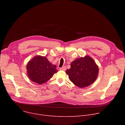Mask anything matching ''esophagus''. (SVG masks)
<instances>
[{"label":"esophagus","instance_id":"obj_1","mask_svg":"<svg viewBox=\"0 0 125 125\" xmlns=\"http://www.w3.org/2000/svg\"><path fill=\"white\" fill-rule=\"evenodd\" d=\"M66 69V66H63L61 68H60V70H63V71H65Z\"/></svg>","mask_w":125,"mask_h":125}]
</instances>
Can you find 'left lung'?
Returning <instances> with one entry per match:
<instances>
[{"mask_svg": "<svg viewBox=\"0 0 125 125\" xmlns=\"http://www.w3.org/2000/svg\"><path fill=\"white\" fill-rule=\"evenodd\" d=\"M70 81L76 86L83 88L92 84L98 74V67L90 56L76 59L66 70Z\"/></svg>", "mask_w": 125, "mask_h": 125, "instance_id": "left-lung-1", "label": "left lung"}]
</instances>
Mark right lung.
Listing matches in <instances>:
<instances>
[{"mask_svg": "<svg viewBox=\"0 0 125 125\" xmlns=\"http://www.w3.org/2000/svg\"><path fill=\"white\" fill-rule=\"evenodd\" d=\"M27 74L32 82L42 84L48 81L58 71L45 57L36 56L30 61L27 65Z\"/></svg>", "mask_w": 125, "mask_h": 125, "instance_id": "1", "label": "right lung"}]
</instances>
